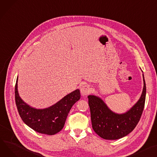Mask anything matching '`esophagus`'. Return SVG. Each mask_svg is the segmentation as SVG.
Masks as SVG:
<instances>
[{
  "label": "esophagus",
  "instance_id": "obj_1",
  "mask_svg": "<svg viewBox=\"0 0 157 157\" xmlns=\"http://www.w3.org/2000/svg\"><path fill=\"white\" fill-rule=\"evenodd\" d=\"M80 91L82 95H86L90 92V87L88 85H82L80 88Z\"/></svg>",
  "mask_w": 157,
  "mask_h": 157
}]
</instances>
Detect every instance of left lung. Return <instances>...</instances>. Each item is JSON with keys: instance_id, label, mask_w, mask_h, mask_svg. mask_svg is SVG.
<instances>
[{"instance_id": "obj_1", "label": "left lung", "mask_w": 157, "mask_h": 157, "mask_svg": "<svg viewBox=\"0 0 157 157\" xmlns=\"http://www.w3.org/2000/svg\"><path fill=\"white\" fill-rule=\"evenodd\" d=\"M143 78L144 86L140 98L122 113L113 112L98 96L93 94L88 96L92 128L100 137L108 140H118L129 134L136 126L144 109L147 92L143 72Z\"/></svg>"}]
</instances>
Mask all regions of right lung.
Returning a JSON list of instances; mask_svg holds the SVG:
<instances>
[{"label":"right lung","mask_w":157,"mask_h":157,"mask_svg":"<svg viewBox=\"0 0 157 157\" xmlns=\"http://www.w3.org/2000/svg\"><path fill=\"white\" fill-rule=\"evenodd\" d=\"M18 76L15 86V100L17 109L23 121L34 131L47 135H54L64 128L68 113L72 105L80 98L77 89L54 105L45 109H36L27 104L20 97L17 89Z\"/></svg>","instance_id":"obj_1"}]
</instances>
